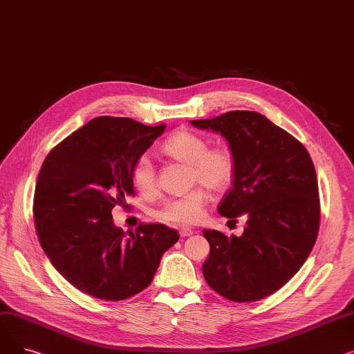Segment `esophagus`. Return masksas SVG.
<instances>
[{"label":"esophagus","mask_w":354,"mask_h":354,"mask_svg":"<svg viewBox=\"0 0 354 354\" xmlns=\"http://www.w3.org/2000/svg\"><path fill=\"white\" fill-rule=\"evenodd\" d=\"M194 234V231L191 230V228H188V227H180V230H179V235L182 236V238H185V236H191Z\"/></svg>","instance_id":"34e87169"}]
</instances>
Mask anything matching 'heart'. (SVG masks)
<instances>
[{
    "label": "heart",
    "instance_id": "obj_1",
    "mask_svg": "<svg viewBox=\"0 0 354 354\" xmlns=\"http://www.w3.org/2000/svg\"><path fill=\"white\" fill-rule=\"evenodd\" d=\"M162 152L178 162L191 167V182L202 183L214 192L225 191L235 175V158L228 147L218 146L209 149L205 138L191 130H178L162 146ZM132 182L135 188L149 195L156 188V172L152 159L140 156L132 169ZM208 201L207 192L195 188L182 196L167 198L156 211V216L174 224H194L203 214Z\"/></svg>",
    "mask_w": 354,
    "mask_h": 354
}]
</instances>
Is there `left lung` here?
Returning <instances> with one entry per match:
<instances>
[{
	"mask_svg": "<svg viewBox=\"0 0 354 354\" xmlns=\"http://www.w3.org/2000/svg\"><path fill=\"white\" fill-rule=\"evenodd\" d=\"M191 124L219 133L235 158L232 188L219 203V215L248 218L241 236L203 230L211 248L203 277L231 301L261 300L291 280L317 239L320 201L313 160L299 140L257 111L234 110Z\"/></svg>",
	"mask_w": 354,
	"mask_h": 354,
	"instance_id": "1",
	"label": "left lung"
}]
</instances>
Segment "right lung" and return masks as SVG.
I'll return each instance as SVG.
<instances>
[{
	"instance_id": "1",
	"label": "right lung",
	"mask_w": 354,
	"mask_h": 354,
	"mask_svg": "<svg viewBox=\"0 0 354 354\" xmlns=\"http://www.w3.org/2000/svg\"><path fill=\"white\" fill-rule=\"evenodd\" d=\"M130 118L102 116L47 155L37 178L34 222L53 267L77 290L106 301L129 299L152 283L175 230L116 227L111 211L133 195L135 162L165 132Z\"/></svg>"
}]
</instances>
